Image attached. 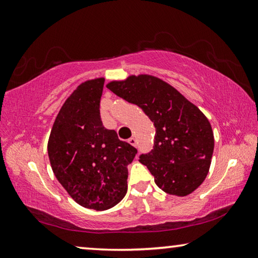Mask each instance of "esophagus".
I'll use <instances>...</instances> for the list:
<instances>
[{
    "label": "esophagus",
    "mask_w": 258,
    "mask_h": 258,
    "mask_svg": "<svg viewBox=\"0 0 258 258\" xmlns=\"http://www.w3.org/2000/svg\"><path fill=\"white\" fill-rule=\"evenodd\" d=\"M128 143H130L131 146H133V147H137L138 146V141H137V139H135L134 137L128 139Z\"/></svg>",
    "instance_id": "1"
}]
</instances>
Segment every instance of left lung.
Returning <instances> with one entry per match:
<instances>
[{
    "instance_id": "1",
    "label": "left lung",
    "mask_w": 258,
    "mask_h": 258,
    "mask_svg": "<svg viewBox=\"0 0 258 258\" xmlns=\"http://www.w3.org/2000/svg\"><path fill=\"white\" fill-rule=\"evenodd\" d=\"M111 92L134 103L156 128L154 149L140 156L168 195L184 197L206 178L214 151L211 123L200 109L168 83L151 75H132L112 81Z\"/></svg>"
}]
</instances>
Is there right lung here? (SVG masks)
I'll use <instances>...</instances> for the list:
<instances>
[{
	"mask_svg": "<svg viewBox=\"0 0 258 258\" xmlns=\"http://www.w3.org/2000/svg\"><path fill=\"white\" fill-rule=\"evenodd\" d=\"M104 78L77 86L52 126L47 154L55 177L81 206L106 211L127 191V165L138 150L104 127L100 100Z\"/></svg>",
	"mask_w": 258,
	"mask_h": 258,
	"instance_id": "right-lung-1",
	"label": "right lung"
}]
</instances>
